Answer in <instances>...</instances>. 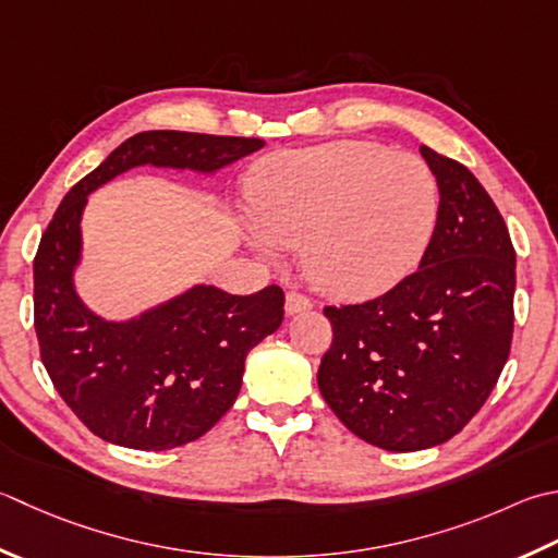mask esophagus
<instances>
[{"label": "esophagus", "instance_id": "34e87169", "mask_svg": "<svg viewBox=\"0 0 558 558\" xmlns=\"http://www.w3.org/2000/svg\"><path fill=\"white\" fill-rule=\"evenodd\" d=\"M312 310V300L304 298L300 292H288L286 298V312L288 314H300V312H307Z\"/></svg>", "mask_w": 558, "mask_h": 558}]
</instances>
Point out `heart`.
<instances>
[{"instance_id": "heart-1", "label": "heart", "mask_w": 558, "mask_h": 558, "mask_svg": "<svg viewBox=\"0 0 558 558\" xmlns=\"http://www.w3.org/2000/svg\"><path fill=\"white\" fill-rule=\"evenodd\" d=\"M256 246L300 248L316 288L338 298L387 290L418 264L440 217L438 179L413 155L331 142L272 159L251 181Z\"/></svg>"}]
</instances>
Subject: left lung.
Returning a JSON list of instances; mask_svg holds the SVG:
<instances>
[{
    "mask_svg": "<svg viewBox=\"0 0 558 558\" xmlns=\"http://www.w3.org/2000/svg\"><path fill=\"white\" fill-rule=\"evenodd\" d=\"M440 217L416 272L375 300L326 307L319 391L348 430L389 452L442 445L484 407L512 341L515 248L460 161L421 147Z\"/></svg>",
    "mask_w": 558,
    "mask_h": 558,
    "instance_id": "obj_1",
    "label": "left lung"
}]
</instances>
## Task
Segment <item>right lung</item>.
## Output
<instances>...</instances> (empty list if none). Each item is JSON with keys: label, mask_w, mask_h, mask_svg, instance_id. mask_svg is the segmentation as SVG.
I'll list each match as a JSON object with an SVG mask.
<instances>
[{"label": "right lung", "mask_w": 558, "mask_h": 558, "mask_svg": "<svg viewBox=\"0 0 558 558\" xmlns=\"http://www.w3.org/2000/svg\"><path fill=\"white\" fill-rule=\"evenodd\" d=\"M256 137L147 130L72 185L33 260L40 357L64 403L106 442L171 450L198 440L239 397L246 355L282 324L286 294L268 286L229 294L193 286L130 319L92 312L74 286L89 195L137 167L213 177L264 147Z\"/></svg>", "instance_id": "right-lung-1"}]
</instances>
